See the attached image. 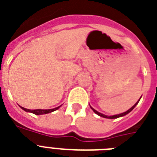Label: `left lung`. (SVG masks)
I'll return each instance as SVG.
<instances>
[{
	"label": "left lung",
	"mask_w": 157,
	"mask_h": 157,
	"mask_svg": "<svg viewBox=\"0 0 157 157\" xmlns=\"http://www.w3.org/2000/svg\"><path fill=\"white\" fill-rule=\"evenodd\" d=\"M140 99H139V100H138V102H136V104H135L134 106H132V107H131L130 109H129V110H128V111H125V112H124V113L119 114V115H115V116H106V115H103V114L100 113V112H99V111H97L96 110H94V108H93V107H90V108H91V109L93 110V111H94V113H95V114H97V115H98V116H101V117H103V118H107V119H116V118H119V117H122V116H126L127 114H128V113H129V112H130V111H132V110L134 109V107H136V106L137 104H138V103H139Z\"/></svg>",
	"instance_id": "left-lung-1"
}]
</instances>
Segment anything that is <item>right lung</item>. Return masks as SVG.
I'll use <instances>...</instances> for the list:
<instances>
[{
    "label": "right lung",
    "instance_id": "right-lung-1",
    "mask_svg": "<svg viewBox=\"0 0 157 157\" xmlns=\"http://www.w3.org/2000/svg\"><path fill=\"white\" fill-rule=\"evenodd\" d=\"M61 106L58 107H55L54 109H46V110H43V109H36V110H29V109H26V108H25L23 107H21V109H23L24 111H27V112H31V113L34 114V115H43V114H48L50 113V112H52V111H56L58 110Z\"/></svg>",
    "mask_w": 157,
    "mask_h": 157
}]
</instances>
